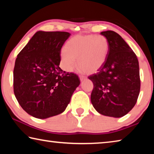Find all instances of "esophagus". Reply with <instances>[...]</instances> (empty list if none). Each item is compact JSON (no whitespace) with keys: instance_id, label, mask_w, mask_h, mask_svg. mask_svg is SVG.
<instances>
[{"instance_id":"34e87169","label":"esophagus","mask_w":154,"mask_h":154,"mask_svg":"<svg viewBox=\"0 0 154 154\" xmlns=\"http://www.w3.org/2000/svg\"><path fill=\"white\" fill-rule=\"evenodd\" d=\"M85 79H86V77H85V75H80V80L81 81L84 80Z\"/></svg>"}]
</instances>
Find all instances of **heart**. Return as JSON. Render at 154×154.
<instances>
[{"mask_svg": "<svg viewBox=\"0 0 154 154\" xmlns=\"http://www.w3.org/2000/svg\"><path fill=\"white\" fill-rule=\"evenodd\" d=\"M109 51V43L103 35H78L72 37L61 52L62 67L71 72L77 64L82 71L95 72L105 64Z\"/></svg>", "mask_w": 154, "mask_h": 154, "instance_id": "obj_1", "label": "heart"}]
</instances>
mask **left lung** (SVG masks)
I'll return each mask as SVG.
<instances>
[{"mask_svg":"<svg viewBox=\"0 0 154 154\" xmlns=\"http://www.w3.org/2000/svg\"><path fill=\"white\" fill-rule=\"evenodd\" d=\"M107 38L109 51L105 64L88 76L94 88L91 102L103 116L121 118L136 105L140 79L137 57L122 36L112 30L101 32Z\"/></svg>","mask_w":154,"mask_h":154,"instance_id":"obj_1","label":"left lung"}]
</instances>
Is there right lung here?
Segmentation results:
<instances>
[{
	"label": "right lung",
	"instance_id": "add662e5",
	"mask_svg": "<svg viewBox=\"0 0 154 154\" xmlns=\"http://www.w3.org/2000/svg\"><path fill=\"white\" fill-rule=\"evenodd\" d=\"M71 34L36 32L15 60L14 91L22 108L36 118L62 113L79 85L74 72L59 67L61 49Z\"/></svg>",
	"mask_w": 154,
	"mask_h": 154
}]
</instances>
